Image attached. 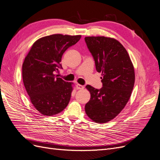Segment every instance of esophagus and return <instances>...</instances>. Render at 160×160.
Instances as JSON below:
<instances>
[{
    "instance_id": "1",
    "label": "esophagus",
    "mask_w": 160,
    "mask_h": 160,
    "mask_svg": "<svg viewBox=\"0 0 160 160\" xmlns=\"http://www.w3.org/2000/svg\"><path fill=\"white\" fill-rule=\"evenodd\" d=\"M84 88V86H82L80 84H76V89L77 90H82Z\"/></svg>"
}]
</instances>
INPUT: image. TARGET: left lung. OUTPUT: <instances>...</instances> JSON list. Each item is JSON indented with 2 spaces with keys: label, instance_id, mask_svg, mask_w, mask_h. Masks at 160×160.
Here are the masks:
<instances>
[{
  "label": "left lung",
  "instance_id": "1",
  "mask_svg": "<svg viewBox=\"0 0 160 160\" xmlns=\"http://www.w3.org/2000/svg\"><path fill=\"white\" fill-rule=\"evenodd\" d=\"M84 39L96 70L103 76L102 88L86 86L91 98L85 111L94 122L105 123L119 115L131 97L135 79L134 67L127 50L117 40L103 36Z\"/></svg>",
  "mask_w": 160,
  "mask_h": 160
}]
</instances>
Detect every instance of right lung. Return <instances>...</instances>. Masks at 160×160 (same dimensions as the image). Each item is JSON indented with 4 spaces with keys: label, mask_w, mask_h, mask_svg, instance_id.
I'll return each instance as SVG.
<instances>
[{
    "label": "right lung",
    "mask_w": 160,
    "mask_h": 160,
    "mask_svg": "<svg viewBox=\"0 0 160 160\" xmlns=\"http://www.w3.org/2000/svg\"><path fill=\"white\" fill-rule=\"evenodd\" d=\"M81 35L54 34L35 41L22 64L23 84L33 105L41 114L51 116L68 105L72 84L56 75L63 53Z\"/></svg>",
    "instance_id": "1"
}]
</instances>
